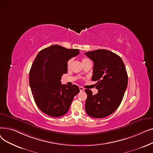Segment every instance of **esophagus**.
Listing matches in <instances>:
<instances>
[{
  "label": "esophagus",
  "instance_id": "obj_1",
  "mask_svg": "<svg viewBox=\"0 0 153 153\" xmlns=\"http://www.w3.org/2000/svg\"><path fill=\"white\" fill-rule=\"evenodd\" d=\"M79 90H80V91H83L84 90V89L82 87H81L80 86V87H79Z\"/></svg>",
  "mask_w": 153,
  "mask_h": 153
}]
</instances>
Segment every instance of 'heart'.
<instances>
[{
    "label": "heart",
    "mask_w": 153,
    "mask_h": 153,
    "mask_svg": "<svg viewBox=\"0 0 153 153\" xmlns=\"http://www.w3.org/2000/svg\"><path fill=\"white\" fill-rule=\"evenodd\" d=\"M91 62V61L89 60V59H88V58L83 57V58L82 59V64H85V63H88V62ZM72 59H69V61H68V62H67V66H68V68H69V67H70L71 64H72Z\"/></svg>",
    "instance_id": "1"
}]
</instances>
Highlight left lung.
<instances>
[{"instance_id":"1","label":"left lung","mask_w":153,"mask_h":153,"mask_svg":"<svg viewBox=\"0 0 153 153\" xmlns=\"http://www.w3.org/2000/svg\"><path fill=\"white\" fill-rule=\"evenodd\" d=\"M85 55L94 62L92 81L98 90L93 95L90 89L85 104L86 113L95 118L108 116L118 108L128 86V74L122 59L105 49L89 51Z\"/></svg>"}]
</instances>
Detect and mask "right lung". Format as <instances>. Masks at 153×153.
I'll use <instances>...</instances> for the list:
<instances>
[{"mask_svg":"<svg viewBox=\"0 0 153 153\" xmlns=\"http://www.w3.org/2000/svg\"><path fill=\"white\" fill-rule=\"evenodd\" d=\"M79 54V49L53 45L40 51L35 58L29 72V84L35 102L44 113L58 117L69 111L79 89L74 84H61V79L68 72V61Z\"/></svg>","mask_w":153,"mask_h":153,"instance_id":"obj_1","label":"right lung"}]
</instances>
